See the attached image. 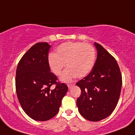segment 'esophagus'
<instances>
[{"label":"esophagus","mask_w":135,"mask_h":135,"mask_svg":"<svg viewBox=\"0 0 135 135\" xmlns=\"http://www.w3.org/2000/svg\"><path fill=\"white\" fill-rule=\"evenodd\" d=\"M73 85H74V83H68V86L69 88H70L71 86H73Z\"/></svg>","instance_id":"1"}]
</instances>
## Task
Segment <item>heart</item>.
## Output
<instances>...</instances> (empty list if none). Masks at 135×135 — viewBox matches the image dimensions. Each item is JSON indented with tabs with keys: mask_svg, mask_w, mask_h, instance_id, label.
<instances>
[{
	"mask_svg": "<svg viewBox=\"0 0 135 135\" xmlns=\"http://www.w3.org/2000/svg\"><path fill=\"white\" fill-rule=\"evenodd\" d=\"M95 59V49L89 43L80 42H67L59 45L55 54H51L49 62L51 70L57 76L61 74L65 68L61 80L69 81L75 76L83 78L91 71Z\"/></svg>",
	"mask_w": 135,
	"mask_h": 135,
	"instance_id": "obj_1",
	"label": "heart"
}]
</instances>
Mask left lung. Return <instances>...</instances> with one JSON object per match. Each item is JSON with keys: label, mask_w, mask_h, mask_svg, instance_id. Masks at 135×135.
Wrapping results in <instances>:
<instances>
[{"label": "left lung", "mask_w": 135, "mask_h": 135, "mask_svg": "<svg viewBox=\"0 0 135 135\" xmlns=\"http://www.w3.org/2000/svg\"><path fill=\"white\" fill-rule=\"evenodd\" d=\"M97 57L91 71L76 83L81 95L76 103L86 120L97 122L106 118L116 107L122 79L118 63L103 46L95 42Z\"/></svg>", "instance_id": "left-lung-1"}]
</instances>
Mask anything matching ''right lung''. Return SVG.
Returning <instances> with one entry per match:
<instances>
[{
  "label": "right lung",
  "mask_w": 135,
  "mask_h": 135,
  "mask_svg": "<svg viewBox=\"0 0 135 135\" xmlns=\"http://www.w3.org/2000/svg\"><path fill=\"white\" fill-rule=\"evenodd\" d=\"M51 46L47 42L33 45L21 57L16 70L15 88L20 105L28 116L38 121L50 120L58 113L68 90L50 71Z\"/></svg>",
  "instance_id": "add662e5"
}]
</instances>
